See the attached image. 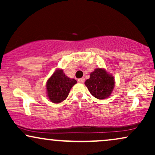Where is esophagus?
<instances>
[{
    "instance_id": "1",
    "label": "esophagus",
    "mask_w": 155,
    "mask_h": 155,
    "mask_svg": "<svg viewBox=\"0 0 155 155\" xmlns=\"http://www.w3.org/2000/svg\"><path fill=\"white\" fill-rule=\"evenodd\" d=\"M78 81H79V83H83L84 81V78H81V79H78Z\"/></svg>"
}]
</instances>
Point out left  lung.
Segmentation results:
<instances>
[{
	"label": "left lung",
	"mask_w": 155,
	"mask_h": 155,
	"mask_svg": "<svg viewBox=\"0 0 155 155\" xmlns=\"http://www.w3.org/2000/svg\"><path fill=\"white\" fill-rule=\"evenodd\" d=\"M85 85L94 97L102 100L111 95L114 87V79L104 69L97 68L90 74Z\"/></svg>",
	"instance_id": "obj_1"
}]
</instances>
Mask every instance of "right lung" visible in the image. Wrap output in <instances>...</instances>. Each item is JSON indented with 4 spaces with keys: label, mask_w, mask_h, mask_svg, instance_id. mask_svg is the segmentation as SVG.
I'll list each match as a JSON object with an SVG mask.
<instances>
[{
    "label": "right lung",
    "mask_w": 155,
    "mask_h": 155,
    "mask_svg": "<svg viewBox=\"0 0 155 155\" xmlns=\"http://www.w3.org/2000/svg\"><path fill=\"white\" fill-rule=\"evenodd\" d=\"M76 83V80L70 79L65 75L63 70L58 69L47 82L48 97L53 103L62 102L66 99L71 89Z\"/></svg>",
    "instance_id": "add662e5"
}]
</instances>
